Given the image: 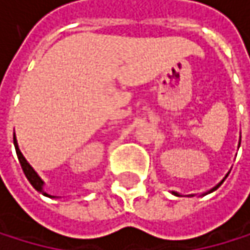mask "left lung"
I'll return each instance as SVG.
<instances>
[{
    "label": "left lung",
    "mask_w": 250,
    "mask_h": 250,
    "mask_svg": "<svg viewBox=\"0 0 250 250\" xmlns=\"http://www.w3.org/2000/svg\"><path fill=\"white\" fill-rule=\"evenodd\" d=\"M222 183H223V182H222ZM222 183H220V185H222ZM220 185H218V186H220ZM218 186H215V188H214V189H212V191H215V189H217V188H218Z\"/></svg>",
    "instance_id": "8db88e82"
}]
</instances>
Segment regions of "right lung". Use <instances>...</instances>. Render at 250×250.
Instances as JSON below:
<instances>
[{"label": "right lung", "instance_id": "1", "mask_svg": "<svg viewBox=\"0 0 250 250\" xmlns=\"http://www.w3.org/2000/svg\"><path fill=\"white\" fill-rule=\"evenodd\" d=\"M13 144H15V149H16V156H18V160H20V163H21V168H22V171H24V174H25L27 180L32 183V186H33V188H35L36 191L42 192V194L47 195V197H52V195H48L47 192H44V189H42V180L39 179V175L35 172V169H33L30 165H28L27 160L24 159L22 152L20 151L18 144H16V139H15V137H13Z\"/></svg>", "mask_w": 250, "mask_h": 250}]
</instances>
